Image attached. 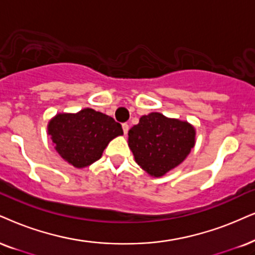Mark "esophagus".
I'll list each match as a JSON object with an SVG mask.
<instances>
[{
  "mask_svg": "<svg viewBox=\"0 0 255 255\" xmlns=\"http://www.w3.org/2000/svg\"><path fill=\"white\" fill-rule=\"evenodd\" d=\"M122 129H124V133L126 135L128 133V129H129V126H128V124H122Z\"/></svg>",
  "mask_w": 255,
  "mask_h": 255,
  "instance_id": "1",
  "label": "esophagus"
}]
</instances>
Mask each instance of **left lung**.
<instances>
[{
    "label": "left lung",
    "mask_w": 255,
    "mask_h": 255,
    "mask_svg": "<svg viewBox=\"0 0 255 255\" xmlns=\"http://www.w3.org/2000/svg\"><path fill=\"white\" fill-rule=\"evenodd\" d=\"M195 143L188 122L160 113L143 115L128 131V144L137 165L153 176H162L186 159Z\"/></svg>",
    "instance_id": "obj_1"
}]
</instances>
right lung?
Listing matches in <instances>:
<instances>
[{
  "instance_id": "obj_1",
  "label": "right lung",
  "mask_w": 255,
  "mask_h": 255,
  "mask_svg": "<svg viewBox=\"0 0 255 255\" xmlns=\"http://www.w3.org/2000/svg\"><path fill=\"white\" fill-rule=\"evenodd\" d=\"M55 149L76 168L92 165L102 155L109 141L124 134L114 119L86 108L76 114H59L48 125Z\"/></svg>"
}]
</instances>
